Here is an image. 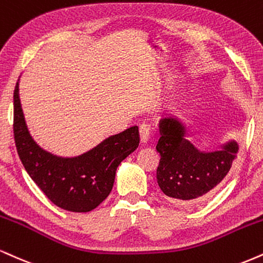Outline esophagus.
<instances>
[{"label": "esophagus", "mask_w": 263, "mask_h": 263, "mask_svg": "<svg viewBox=\"0 0 263 263\" xmlns=\"http://www.w3.org/2000/svg\"><path fill=\"white\" fill-rule=\"evenodd\" d=\"M152 131H153V128H152V126L149 125V123H142V125L140 126V135H141L142 143H147L148 140H149V137H151Z\"/></svg>", "instance_id": "obj_1"}]
</instances>
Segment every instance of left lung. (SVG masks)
I'll list each match as a JSON object with an SVG mask.
<instances>
[{"label": "left lung", "instance_id": "left-lung-1", "mask_svg": "<svg viewBox=\"0 0 263 263\" xmlns=\"http://www.w3.org/2000/svg\"><path fill=\"white\" fill-rule=\"evenodd\" d=\"M159 134L157 181L164 194L178 203L201 200L216 189L239 151L235 140L220 144L217 151H200L186 138L185 123L172 114L160 119Z\"/></svg>", "mask_w": 263, "mask_h": 263}]
</instances>
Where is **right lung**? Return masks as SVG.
Returning <instances> with one entry per match:
<instances>
[{"mask_svg":"<svg viewBox=\"0 0 263 263\" xmlns=\"http://www.w3.org/2000/svg\"><path fill=\"white\" fill-rule=\"evenodd\" d=\"M13 100L15 147L33 181L62 210L84 213L97 208L111 192L120 163L140 144L137 126L110 136L81 156L59 157L41 148L31 137L22 109L20 80Z\"/></svg>","mask_w":263,"mask_h":263,"instance_id":"add662e5","label":"right lung"}]
</instances>
